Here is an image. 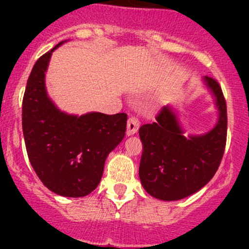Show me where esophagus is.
Listing matches in <instances>:
<instances>
[{"instance_id": "34e87169", "label": "esophagus", "mask_w": 249, "mask_h": 249, "mask_svg": "<svg viewBox=\"0 0 249 249\" xmlns=\"http://www.w3.org/2000/svg\"><path fill=\"white\" fill-rule=\"evenodd\" d=\"M139 127H140L139 119L135 117L129 118V120H127V130H126L127 136H132V135L136 134V132L139 131Z\"/></svg>"}]
</instances>
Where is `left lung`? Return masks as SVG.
Listing matches in <instances>:
<instances>
[{"label": "left lung", "instance_id": "1", "mask_svg": "<svg viewBox=\"0 0 249 249\" xmlns=\"http://www.w3.org/2000/svg\"><path fill=\"white\" fill-rule=\"evenodd\" d=\"M214 97L217 124L202 135L184 136V129L171 106L162 107L157 122L140 127L143 152L140 179L145 192L164 201L190 196L205 187L217 172L227 143V102L217 80L203 77Z\"/></svg>", "mask_w": 249, "mask_h": 249}]
</instances>
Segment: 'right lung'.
Wrapping results in <instances>:
<instances>
[{
    "label": "right lung",
    "instance_id": "1",
    "mask_svg": "<svg viewBox=\"0 0 249 249\" xmlns=\"http://www.w3.org/2000/svg\"><path fill=\"white\" fill-rule=\"evenodd\" d=\"M60 42L35 64L22 99V132L29 160L53 193L82 197L96 189L107 157L125 136L127 115L65 113L48 96L46 72Z\"/></svg>",
    "mask_w": 249,
    "mask_h": 249
}]
</instances>
